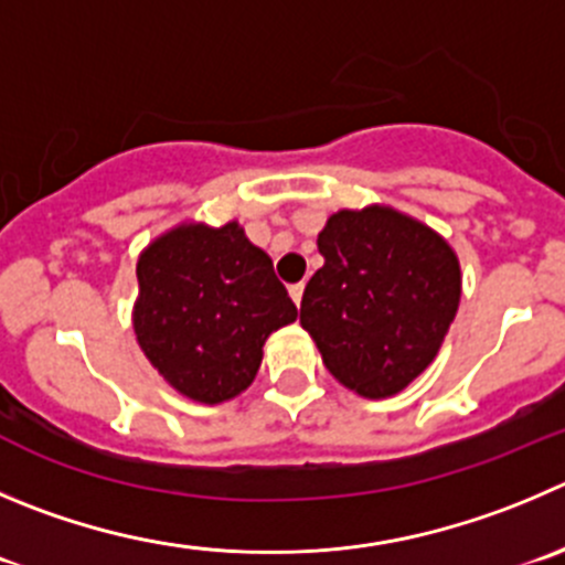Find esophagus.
<instances>
[{
    "mask_svg": "<svg viewBox=\"0 0 565 565\" xmlns=\"http://www.w3.org/2000/svg\"><path fill=\"white\" fill-rule=\"evenodd\" d=\"M288 294H291V299L297 305H302V294H305V282H294L291 288H288Z\"/></svg>",
    "mask_w": 565,
    "mask_h": 565,
    "instance_id": "34e87169",
    "label": "esophagus"
}]
</instances>
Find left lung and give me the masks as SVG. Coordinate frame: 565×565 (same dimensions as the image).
Returning <instances> with one entry per match:
<instances>
[{
  "label": "left lung",
  "instance_id": "8db88e82",
  "mask_svg": "<svg viewBox=\"0 0 565 565\" xmlns=\"http://www.w3.org/2000/svg\"><path fill=\"white\" fill-rule=\"evenodd\" d=\"M324 266L299 321L324 366L369 399L394 396L438 354L460 302L452 246L391 207L338 211L319 233Z\"/></svg>",
  "mask_w": 565,
  "mask_h": 565
}]
</instances>
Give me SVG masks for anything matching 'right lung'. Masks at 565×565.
Listing matches in <instances>:
<instances>
[{"mask_svg": "<svg viewBox=\"0 0 565 565\" xmlns=\"http://www.w3.org/2000/svg\"><path fill=\"white\" fill-rule=\"evenodd\" d=\"M297 316L271 257L235 222L182 224L138 257V343L193 402L218 405L249 388L266 338Z\"/></svg>", "mask_w": 565, "mask_h": 565, "instance_id": "obj_1", "label": "right lung"}]
</instances>
